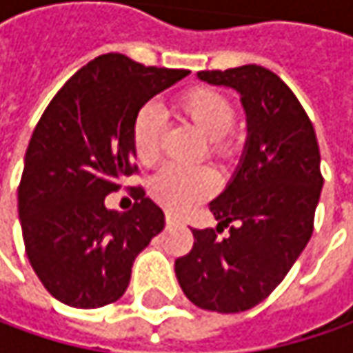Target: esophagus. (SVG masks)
I'll return each instance as SVG.
<instances>
[{"mask_svg":"<svg viewBox=\"0 0 353 353\" xmlns=\"http://www.w3.org/2000/svg\"><path fill=\"white\" fill-rule=\"evenodd\" d=\"M165 222H167V225L179 224V220H176V216H174V214H170V212H167V214H165Z\"/></svg>","mask_w":353,"mask_h":353,"instance_id":"esophagus-1","label":"esophagus"}]
</instances>
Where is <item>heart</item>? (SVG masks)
<instances>
[{"label": "heart", "instance_id": "obj_1", "mask_svg": "<svg viewBox=\"0 0 353 353\" xmlns=\"http://www.w3.org/2000/svg\"><path fill=\"white\" fill-rule=\"evenodd\" d=\"M179 114L190 121L208 139L206 149L214 159L232 155L230 129L236 121V110L220 92L210 88H192L176 100ZM165 133V117L155 105H145L137 112L131 125V145L141 165H153L161 153ZM216 179L206 169L167 167L151 183V196L159 204L174 212H184L214 194Z\"/></svg>", "mask_w": 353, "mask_h": 353}]
</instances>
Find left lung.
I'll list each match as a JSON object with an SVG mask.
<instances>
[{
  "label": "left lung",
  "instance_id": "left-lung-1",
  "mask_svg": "<svg viewBox=\"0 0 353 353\" xmlns=\"http://www.w3.org/2000/svg\"><path fill=\"white\" fill-rule=\"evenodd\" d=\"M198 78L234 88L248 116V141L230 184L210 202L215 230H192L194 245L174 261L181 289L204 310L243 312L289 273L314 228L322 190L312 121L292 90L257 64L202 70Z\"/></svg>",
  "mask_w": 353,
  "mask_h": 353
}]
</instances>
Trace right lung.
I'll list each match as a JSON object with an SVG mask.
<instances>
[{
	"mask_svg": "<svg viewBox=\"0 0 353 353\" xmlns=\"http://www.w3.org/2000/svg\"><path fill=\"white\" fill-rule=\"evenodd\" d=\"M186 74L102 54L57 92L39 119L17 190L19 218L29 263L57 301L74 308L116 303L135 257L165 228V214L143 188L129 212L103 202L137 170V112Z\"/></svg>",
	"mask_w": 353,
	"mask_h": 353,
	"instance_id": "obj_1",
	"label": "right lung"
}]
</instances>
